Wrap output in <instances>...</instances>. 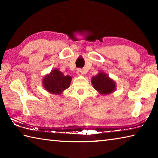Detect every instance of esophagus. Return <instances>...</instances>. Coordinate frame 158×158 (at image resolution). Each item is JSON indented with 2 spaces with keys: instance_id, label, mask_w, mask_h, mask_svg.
Listing matches in <instances>:
<instances>
[{
  "instance_id": "esophagus-1",
  "label": "esophagus",
  "mask_w": 158,
  "mask_h": 158,
  "mask_svg": "<svg viewBox=\"0 0 158 158\" xmlns=\"http://www.w3.org/2000/svg\"><path fill=\"white\" fill-rule=\"evenodd\" d=\"M77 74H78L79 76L83 75V71H82V69H77Z\"/></svg>"
}]
</instances>
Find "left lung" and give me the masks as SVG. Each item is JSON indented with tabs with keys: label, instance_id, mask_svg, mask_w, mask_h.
I'll return each instance as SVG.
<instances>
[{
	"label": "left lung",
	"instance_id": "1",
	"mask_svg": "<svg viewBox=\"0 0 158 158\" xmlns=\"http://www.w3.org/2000/svg\"><path fill=\"white\" fill-rule=\"evenodd\" d=\"M91 82L94 89L102 95L110 94L116 90V83L105 73H99L93 77Z\"/></svg>",
	"mask_w": 158,
	"mask_h": 158
}]
</instances>
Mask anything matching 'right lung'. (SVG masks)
I'll return each instance as SVG.
<instances>
[{"mask_svg": "<svg viewBox=\"0 0 158 158\" xmlns=\"http://www.w3.org/2000/svg\"><path fill=\"white\" fill-rule=\"evenodd\" d=\"M71 81L72 77L70 76H65L63 73L56 68L44 77L42 84L45 90L49 93L60 95L63 90L68 89Z\"/></svg>", "mask_w": 158, "mask_h": 158, "instance_id": "obj_1", "label": "right lung"}]
</instances>
